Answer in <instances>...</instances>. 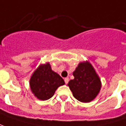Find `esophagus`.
<instances>
[{"instance_id": "obj_1", "label": "esophagus", "mask_w": 126, "mask_h": 126, "mask_svg": "<svg viewBox=\"0 0 126 126\" xmlns=\"http://www.w3.org/2000/svg\"><path fill=\"white\" fill-rule=\"evenodd\" d=\"M68 81H69V79H68V78H64L65 84H68Z\"/></svg>"}]
</instances>
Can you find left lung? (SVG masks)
<instances>
[{"instance_id": "left-lung-1", "label": "left lung", "mask_w": 126, "mask_h": 126, "mask_svg": "<svg viewBox=\"0 0 126 126\" xmlns=\"http://www.w3.org/2000/svg\"><path fill=\"white\" fill-rule=\"evenodd\" d=\"M73 75L68 86L73 95L78 101L88 103L93 101L100 92L101 81L94 67L88 61L81 62Z\"/></svg>"}]
</instances>
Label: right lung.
Listing matches in <instances>:
<instances>
[{
  "label": "right lung",
  "instance_id": "add662e5",
  "mask_svg": "<svg viewBox=\"0 0 126 126\" xmlns=\"http://www.w3.org/2000/svg\"><path fill=\"white\" fill-rule=\"evenodd\" d=\"M64 84L60 75L52 70L49 62L40 64L29 79L32 93L42 101L52 97L58 87Z\"/></svg>",
  "mask_w": 126,
  "mask_h": 126
}]
</instances>
